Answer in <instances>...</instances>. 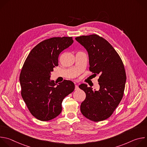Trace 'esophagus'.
Returning <instances> with one entry per match:
<instances>
[{
  "label": "esophagus",
  "mask_w": 147,
  "mask_h": 147,
  "mask_svg": "<svg viewBox=\"0 0 147 147\" xmlns=\"http://www.w3.org/2000/svg\"><path fill=\"white\" fill-rule=\"evenodd\" d=\"M79 89L78 86L77 85H75V90H78Z\"/></svg>",
  "instance_id": "1"
}]
</instances>
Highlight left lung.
Wrapping results in <instances>:
<instances>
[{
    "mask_svg": "<svg viewBox=\"0 0 147 147\" xmlns=\"http://www.w3.org/2000/svg\"><path fill=\"white\" fill-rule=\"evenodd\" d=\"M75 39L88 53L90 71L94 77L99 75V90H93L85 84L79 86L86 94L81 104V112L91 121L106 120L113 114L124 95L126 74L123 61L108 42L96 34Z\"/></svg>",
    "mask_w": 147,
    "mask_h": 147,
    "instance_id": "obj_1",
    "label": "left lung"
}]
</instances>
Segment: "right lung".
<instances>
[{
	"mask_svg": "<svg viewBox=\"0 0 147 147\" xmlns=\"http://www.w3.org/2000/svg\"><path fill=\"white\" fill-rule=\"evenodd\" d=\"M73 43L69 36L45 39L31 51L24 63L20 75L21 95L31 115L40 121L57 117L63 100L74 90L71 81L65 80L57 86L50 81L59 54Z\"/></svg>",
	"mask_w": 147,
	"mask_h": 147,
	"instance_id": "right-lung-1",
	"label": "right lung"
}]
</instances>
